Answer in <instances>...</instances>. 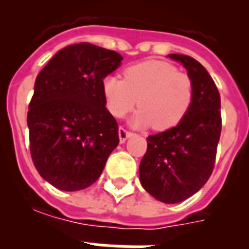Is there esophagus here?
<instances>
[{"mask_svg": "<svg viewBox=\"0 0 249 249\" xmlns=\"http://www.w3.org/2000/svg\"><path fill=\"white\" fill-rule=\"evenodd\" d=\"M118 135H120V142L121 143H123L127 138L131 137L132 132L127 131V129H124L123 127H120V129H118Z\"/></svg>", "mask_w": 249, "mask_h": 249, "instance_id": "obj_1", "label": "esophagus"}]
</instances>
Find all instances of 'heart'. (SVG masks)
<instances>
[{
    "label": "heart",
    "instance_id": "obj_1",
    "mask_svg": "<svg viewBox=\"0 0 249 249\" xmlns=\"http://www.w3.org/2000/svg\"><path fill=\"white\" fill-rule=\"evenodd\" d=\"M123 78L109 76L102 81L106 107L113 117L122 118L137 105L141 108L131 120L135 127L153 124L157 131L177 126L190 111L195 86L188 74L163 61H146L129 66Z\"/></svg>",
    "mask_w": 249,
    "mask_h": 249
}]
</instances>
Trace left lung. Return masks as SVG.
Returning a JSON list of instances; mask_svg holds the SVG:
<instances>
[{"mask_svg":"<svg viewBox=\"0 0 249 249\" xmlns=\"http://www.w3.org/2000/svg\"><path fill=\"white\" fill-rule=\"evenodd\" d=\"M192 78L195 96L177 126L147 138L140 163L144 190L164 203H179L198 192L211 177L221 137V97L206 68L186 54H169Z\"/></svg>","mask_w":249,"mask_h":249,"instance_id":"1","label":"left lung"}]
</instances>
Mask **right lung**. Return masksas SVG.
Returning a JSON list of instances; mask_svg holds the SVG:
<instances>
[{
  "mask_svg": "<svg viewBox=\"0 0 249 249\" xmlns=\"http://www.w3.org/2000/svg\"><path fill=\"white\" fill-rule=\"evenodd\" d=\"M122 59L114 51L77 43L58 51L37 76L27 113L31 156L41 177L58 190L94 183L120 143L102 81Z\"/></svg>",
  "mask_w": 249,
  "mask_h": 249,
  "instance_id": "add662e5",
  "label": "right lung"
}]
</instances>
